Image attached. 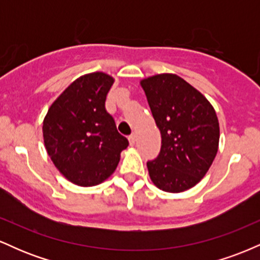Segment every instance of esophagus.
<instances>
[{
	"label": "esophagus",
	"mask_w": 260,
	"mask_h": 260,
	"mask_svg": "<svg viewBox=\"0 0 260 260\" xmlns=\"http://www.w3.org/2000/svg\"><path fill=\"white\" fill-rule=\"evenodd\" d=\"M128 140H129L131 145H134V143H136V134H131V136L128 137Z\"/></svg>",
	"instance_id": "esophagus-1"
}]
</instances>
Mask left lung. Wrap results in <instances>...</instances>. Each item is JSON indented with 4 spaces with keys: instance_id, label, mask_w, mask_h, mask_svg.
<instances>
[{
    "instance_id": "8db88e82",
    "label": "left lung",
    "mask_w": 260,
    "mask_h": 260,
    "mask_svg": "<svg viewBox=\"0 0 260 260\" xmlns=\"http://www.w3.org/2000/svg\"><path fill=\"white\" fill-rule=\"evenodd\" d=\"M161 133L160 153L148 161L153 183L170 193L194 187L215 159L220 128L204 95L176 74H157L140 82Z\"/></svg>"
}]
</instances>
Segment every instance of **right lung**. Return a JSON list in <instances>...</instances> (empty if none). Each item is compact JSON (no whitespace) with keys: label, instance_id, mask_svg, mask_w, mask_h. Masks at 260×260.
<instances>
[{"label":"right lung","instance_id":"right-lung-1","mask_svg":"<svg viewBox=\"0 0 260 260\" xmlns=\"http://www.w3.org/2000/svg\"><path fill=\"white\" fill-rule=\"evenodd\" d=\"M112 77L95 72L80 77L56 99L43 124L47 154L74 184L96 186L113 174L128 147L106 111Z\"/></svg>","mask_w":260,"mask_h":260}]
</instances>
